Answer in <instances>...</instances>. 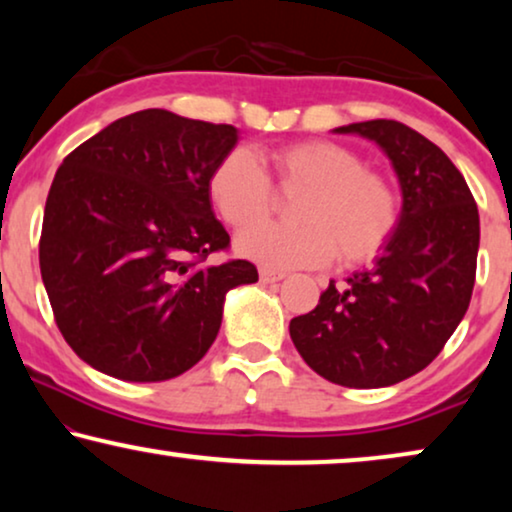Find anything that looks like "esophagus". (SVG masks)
Instances as JSON below:
<instances>
[{"label": "esophagus", "instance_id": "obj_1", "mask_svg": "<svg viewBox=\"0 0 512 512\" xmlns=\"http://www.w3.org/2000/svg\"><path fill=\"white\" fill-rule=\"evenodd\" d=\"M258 275H261V282L263 284H275V282H282L286 277V272L282 270H270V268H261L258 270Z\"/></svg>", "mask_w": 512, "mask_h": 512}]
</instances>
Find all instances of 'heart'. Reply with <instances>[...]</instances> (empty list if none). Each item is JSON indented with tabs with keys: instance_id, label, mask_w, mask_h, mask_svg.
I'll list each match as a JSON object with an SVG mask.
<instances>
[{
	"instance_id": "obj_1",
	"label": "heart",
	"mask_w": 512,
	"mask_h": 512,
	"mask_svg": "<svg viewBox=\"0 0 512 512\" xmlns=\"http://www.w3.org/2000/svg\"><path fill=\"white\" fill-rule=\"evenodd\" d=\"M282 191H300L296 223H257L235 240L237 254L270 270L366 263L389 242L398 223V200L380 174L366 170L359 153L324 139L296 142L270 153ZM209 200L233 228L263 219L272 205V184L258 158L235 149L214 165Z\"/></svg>"
}]
</instances>
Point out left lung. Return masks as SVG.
Instances as JSON below:
<instances>
[{"mask_svg":"<svg viewBox=\"0 0 512 512\" xmlns=\"http://www.w3.org/2000/svg\"><path fill=\"white\" fill-rule=\"evenodd\" d=\"M338 135L370 139L391 160L403 205L373 268L331 279L289 333L324 380L377 389L424 370L464 319L475 284L480 216L450 158L398 121L349 123Z\"/></svg>","mask_w":512,"mask_h":512,"instance_id":"8db88e82","label":"left lung"}]
</instances>
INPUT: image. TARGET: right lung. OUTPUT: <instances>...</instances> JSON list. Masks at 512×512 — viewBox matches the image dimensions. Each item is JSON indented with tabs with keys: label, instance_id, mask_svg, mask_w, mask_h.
<instances>
[{
	"label": "right lung",
	"instance_id": "1",
	"mask_svg": "<svg viewBox=\"0 0 512 512\" xmlns=\"http://www.w3.org/2000/svg\"><path fill=\"white\" fill-rule=\"evenodd\" d=\"M237 139L233 125L144 109L62 160L39 265L55 324L88 366L172 380L212 347L226 293L258 282L249 261L205 265L230 244L207 181Z\"/></svg>",
	"mask_w": 512,
	"mask_h": 512
}]
</instances>
